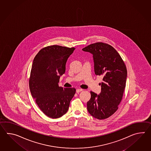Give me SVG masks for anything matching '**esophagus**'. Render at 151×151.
I'll return each instance as SVG.
<instances>
[{"mask_svg": "<svg viewBox=\"0 0 151 151\" xmlns=\"http://www.w3.org/2000/svg\"><path fill=\"white\" fill-rule=\"evenodd\" d=\"M83 91V90L81 89V88H78V89H77V90H76V92H77V93H79V92Z\"/></svg>", "mask_w": 151, "mask_h": 151, "instance_id": "obj_1", "label": "esophagus"}]
</instances>
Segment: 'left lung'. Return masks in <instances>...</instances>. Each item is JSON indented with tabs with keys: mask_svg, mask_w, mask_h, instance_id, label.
Listing matches in <instances>:
<instances>
[{
	"mask_svg": "<svg viewBox=\"0 0 151 151\" xmlns=\"http://www.w3.org/2000/svg\"><path fill=\"white\" fill-rule=\"evenodd\" d=\"M82 50L93 55L94 73L104 76L99 94L91 91L87 110L95 118L106 119L116 112L122 99L127 74L125 64L118 52L107 44L94 43Z\"/></svg>",
	"mask_w": 151,
	"mask_h": 151,
	"instance_id": "8db88e82",
	"label": "left lung"
}]
</instances>
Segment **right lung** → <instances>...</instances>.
<instances>
[{
    "instance_id": "obj_1",
    "label": "right lung",
    "mask_w": 151,
    "mask_h": 151,
    "mask_svg": "<svg viewBox=\"0 0 151 151\" xmlns=\"http://www.w3.org/2000/svg\"><path fill=\"white\" fill-rule=\"evenodd\" d=\"M74 47L52 45L40 50L33 59L29 87L35 103L46 116L58 118L68 112L74 88L59 87L66 63Z\"/></svg>"
}]
</instances>
